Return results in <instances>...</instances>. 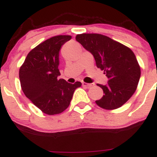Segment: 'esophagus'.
<instances>
[{
	"label": "esophagus",
	"instance_id": "1",
	"mask_svg": "<svg viewBox=\"0 0 157 157\" xmlns=\"http://www.w3.org/2000/svg\"><path fill=\"white\" fill-rule=\"evenodd\" d=\"M82 85H83V86H86V87H88V88H90V87H91V86H94V83H84V82H83V83H82Z\"/></svg>",
	"mask_w": 157,
	"mask_h": 157
}]
</instances>
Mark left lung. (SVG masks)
Returning <instances> with one entry per match:
<instances>
[{
    "mask_svg": "<svg viewBox=\"0 0 157 157\" xmlns=\"http://www.w3.org/2000/svg\"><path fill=\"white\" fill-rule=\"evenodd\" d=\"M76 40L93 55L98 68L108 77L106 85L97 84L104 95L96 101L105 109H118L136 91L140 68L134 52L125 45L101 34L77 35Z\"/></svg>",
    "mask_w": 157,
    "mask_h": 157,
    "instance_id": "8db88e82",
    "label": "left lung"
}]
</instances>
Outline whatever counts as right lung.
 I'll return each mask as SVG.
<instances>
[{
	"instance_id": "add662e5",
	"label": "right lung",
	"mask_w": 157,
	"mask_h": 157,
	"mask_svg": "<svg viewBox=\"0 0 157 157\" xmlns=\"http://www.w3.org/2000/svg\"><path fill=\"white\" fill-rule=\"evenodd\" d=\"M71 36H57L47 39L29 52L20 68L19 77L25 96L42 112L49 115L64 112L80 82L67 83L58 79L59 52L71 40Z\"/></svg>"
}]
</instances>
